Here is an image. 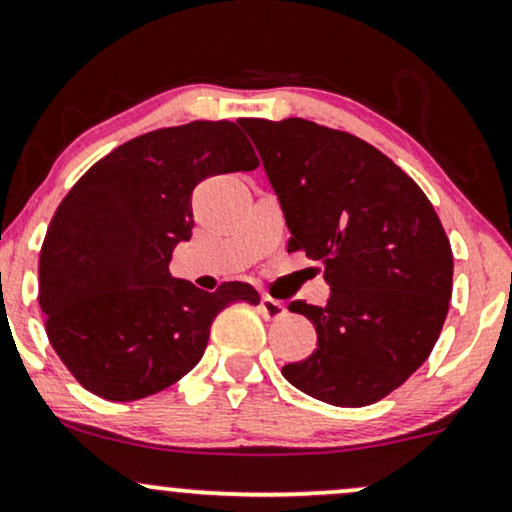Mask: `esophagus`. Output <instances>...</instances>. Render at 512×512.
<instances>
[{"instance_id":"1","label":"esophagus","mask_w":512,"mask_h":512,"mask_svg":"<svg viewBox=\"0 0 512 512\" xmlns=\"http://www.w3.org/2000/svg\"><path fill=\"white\" fill-rule=\"evenodd\" d=\"M260 312L264 314V319L267 321H276L281 319V316H286V307H283V302L274 300V297H262Z\"/></svg>"}]
</instances>
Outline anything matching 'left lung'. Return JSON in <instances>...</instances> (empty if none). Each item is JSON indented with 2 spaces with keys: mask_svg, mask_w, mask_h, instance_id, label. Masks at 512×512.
<instances>
[{
  "mask_svg": "<svg viewBox=\"0 0 512 512\" xmlns=\"http://www.w3.org/2000/svg\"><path fill=\"white\" fill-rule=\"evenodd\" d=\"M238 122L281 200L288 252L319 260L331 286L323 307L288 304L319 342L281 373L326 404H375L442 333L454 286L444 226L416 181L364 139L302 118Z\"/></svg>",
  "mask_w": 512,
  "mask_h": 512,
  "instance_id": "1",
  "label": "left lung"
}]
</instances>
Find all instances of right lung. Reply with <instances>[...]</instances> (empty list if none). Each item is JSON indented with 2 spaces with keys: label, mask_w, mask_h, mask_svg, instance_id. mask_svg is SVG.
<instances>
[{
  "label": "right lung",
  "mask_w": 512,
  "mask_h": 512,
  "mask_svg": "<svg viewBox=\"0 0 512 512\" xmlns=\"http://www.w3.org/2000/svg\"><path fill=\"white\" fill-rule=\"evenodd\" d=\"M260 165L229 120H196L115 148L77 179L40 252V307L54 352L96 397L134 401L184 378L231 302L260 304L250 283L205 293L172 278L203 179Z\"/></svg>",
  "instance_id": "add662e5"
}]
</instances>
